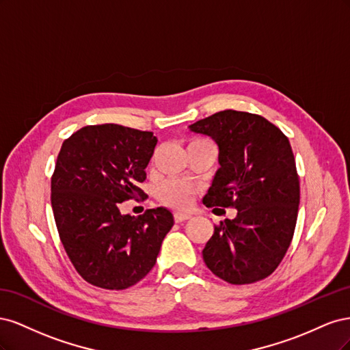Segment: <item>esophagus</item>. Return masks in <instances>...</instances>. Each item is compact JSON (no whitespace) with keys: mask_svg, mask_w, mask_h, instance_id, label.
<instances>
[{"mask_svg":"<svg viewBox=\"0 0 350 350\" xmlns=\"http://www.w3.org/2000/svg\"><path fill=\"white\" fill-rule=\"evenodd\" d=\"M174 219H175L176 224H181V221H185V220H188V219H191V215L183 213V211H175V213H174Z\"/></svg>","mask_w":350,"mask_h":350,"instance_id":"1","label":"esophagus"}]
</instances>
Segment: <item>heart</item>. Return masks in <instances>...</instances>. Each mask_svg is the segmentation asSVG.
<instances>
[{
    "instance_id": "1",
    "label": "heart",
    "mask_w": 350,
    "mask_h": 350,
    "mask_svg": "<svg viewBox=\"0 0 350 350\" xmlns=\"http://www.w3.org/2000/svg\"><path fill=\"white\" fill-rule=\"evenodd\" d=\"M210 143L206 139H193L189 144H204ZM196 194V189L191 184H188L183 179H169L159 188L157 197L163 204L174 207H187L191 203V198Z\"/></svg>"
}]
</instances>
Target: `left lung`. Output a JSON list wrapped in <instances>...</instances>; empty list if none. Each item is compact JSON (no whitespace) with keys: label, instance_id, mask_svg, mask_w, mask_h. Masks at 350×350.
Listing matches in <instances>:
<instances>
[{"label":"left lung","instance_id":"left-lung-1","mask_svg":"<svg viewBox=\"0 0 350 350\" xmlns=\"http://www.w3.org/2000/svg\"><path fill=\"white\" fill-rule=\"evenodd\" d=\"M219 146L220 167L203 203L238 215L215 225L206 266L232 284L266 279L288 251L298 219L299 175L289 139L264 116L220 111L189 125Z\"/></svg>","mask_w":350,"mask_h":350}]
</instances>
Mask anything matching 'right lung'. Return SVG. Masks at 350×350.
<instances>
[{
    "label": "right lung",
    "instance_id": "obj_1",
    "mask_svg": "<svg viewBox=\"0 0 350 350\" xmlns=\"http://www.w3.org/2000/svg\"><path fill=\"white\" fill-rule=\"evenodd\" d=\"M157 139L118 124L88 125L61 146L51 178V204L59 239L88 283L122 291L156 264L174 226L163 207L142 216L121 215L122 201L143 197L140 183Z\"/></svg>",
    "mask_w": 350,
    "mask_h": 350
}]
</instances>
